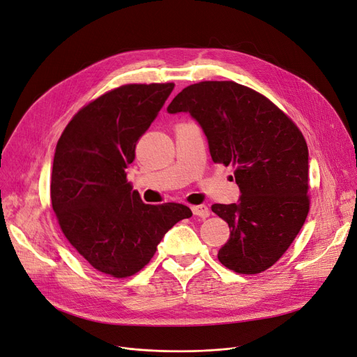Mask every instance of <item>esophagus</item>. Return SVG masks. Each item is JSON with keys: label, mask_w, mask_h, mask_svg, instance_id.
<instances>
[{"label": "esophagus", "mask_w": 357, "mask_h": 357, "mask_svg": "<svg viewBox=\"0 0 357 357\" xmlns=\"http://www.w3.org/2000/svg\"><path fill=\"white\" fill-rule=\"evenodd\" d=\"M194 215H198V217H202V218H207L210 215V208L207 207V205H194V207L191 208Z\"/></svg>", "instance_id": "34e87169"}]
</instances>
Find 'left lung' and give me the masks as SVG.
<instances>
[{
    "mask_svg": "<svg viewBox=\"0 0 357 357\" xmlns=\"http://www.w3.org/2000/svg\"><path fill=\"white\" fill-rule=\"evenodd\" d=\"M167 111L190 112L208 139L213 162L234 167L240 201L211 207L230 227L218 250L221 265L241 275L269 269L310 211L308 147L301 130L269 98L233 81L186 86Z\"/></svg>",
    "mask_w": 357,
    "mask_h": 357,
    "instance_id": "obj_1",
    "label": "left lung"
}]
</instances>
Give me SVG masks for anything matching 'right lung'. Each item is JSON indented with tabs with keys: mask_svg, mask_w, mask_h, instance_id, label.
I'll return each instance as SVG.
<instances>
[{
	"mask_svg": "<svg viewBox=\"0 0 357 357\" xmlns=\"http://www.w3.org/2000/svg\"><path fill=\"white\" fill-rule=\"evenodd\" d=\"M175 84H127L84 105L53 158L50 198L59 227L88 264L112 278L142 271L165 233L192 211L144 204L127 182L136 144Z\"/></svg>",
	"mask_w": 357,
	"mask_h": 357,
	"instance_id": "obj_1",
	"label": "right lung"
}]
</instances>
